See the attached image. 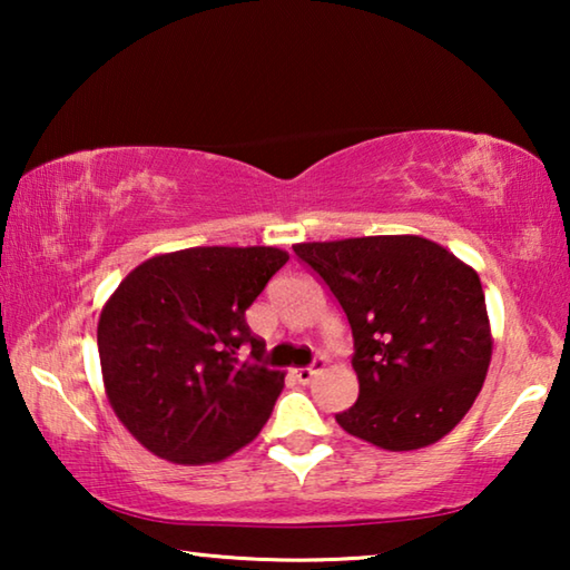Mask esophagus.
Instances as JSON below:
<instances>
[{
  "label": "esophagus",
  "mask_w": 570,
  "mask_h": 570,
  "mask_svg": "<svg viewBox=\"0 0 570 570\" xmlns=\"http://www.w3.org/2000/svg\"><path fill=\"white\" fill-rule=\"evenodd\" d=\"M324 364H326L324 356H316V360L312 362V366H296L294 377L302 382V384H308V382L314 380V374H320L324 370Z\"/></svg>",
  "instance_id": "esophagus-1"
}]
</instances>
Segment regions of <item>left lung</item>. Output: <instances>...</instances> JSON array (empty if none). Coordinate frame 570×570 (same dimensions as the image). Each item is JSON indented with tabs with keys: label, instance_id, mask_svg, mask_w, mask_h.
<instances>
[{
	"label": "left lung",
	"instance_id": "obj_1",
	"mask_svg": "<svg viewBox=\"0 0 570 570\" xmlns=\"http://www.w3.org/2000/svg\"><path fill=\"white\" fill-rule=\"evenodd\" d=\"M294 254L352 326L360 397L336 422L392 452L445 438L475 402L493 354L478 274L420 236L296 244Z\"/></svg>",
	"mask_w": 570,
	"mask_h": 570
}]
</instances>
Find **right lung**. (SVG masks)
I'll list each match as a JSON object with an SVG mask.
<instances>
[{"instance_id": "1", "label": "right lung", "mask_w": 570, "mask_h": 570, "mask_svg": "<svg viewBox=\"0 0 570 570\" xmlns=\"http://www.w3.org/2000/svg\"><path fill=\"white\" fill-rule=\"evenodd\" d=\"M286 262L272 246L186 248L148 258L115 288L98 322L105 390L153 455L218 462L272 417L284 372L266 366L246 308Z\"/></svg>"}]
</instances>
